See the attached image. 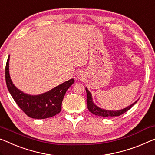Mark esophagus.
<instances>
[{
    "label": "esophagus",
    "instance_id": "esophagus-1",
    "mask_svg": "<svg viewBox=\"0 0 155 155\" xmlns=\"http://www.w3.org/2000/svg\"><path fill=\"white\" fill-rule=\"evenodd\" d=\"M78 77H78V78H81V77H82V76H81V75H78Z\"/></svg>",
    "mask_w": 155,
    "mask_h": 155
}]
</instances>
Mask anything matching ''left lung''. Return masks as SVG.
<instances>
[{
  "instance_id": "left-lung-1",
  "label": "left lung",
  "mask_w": 155,
  "mask_h": 155,
  "mask_svg": "<svg viewBox=\"0 0 155 155\" xmlns=\"http://www.w3.org/2000/svg\"><path fill=\"white\" fill-rule=\"evenodd\" d=\"M85 91H86L87 93V108H88L89 111L91 112L92 114H94L96 115H98V116H101V117H114V116H120L122 114H124V113L127 111L130 108L133 107L134 105L137 102L135 101L134 103L132 104L129 106L125 108H123V109L119 110H107L102 109V108H99L98 107L94 104L92 101V94L91 92H89L88 90H87L86 87H85Z\"/></svg>"
}]
</instances>
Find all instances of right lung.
Here are the masks:
<instances>
[{
  "label": "right lung",
  "mask_w": 155,
  "mask_h": 155,
  "mask_svg": "<svg viewBox=\"0 0 155 155\" xmlns=\"http://www.w3.org/2000/svg\"><path fill=\"white\" fill-rule=\"evenodd\" d=\"M8 56L5 66L7 87L14 100L28 116L35 119H45L58 114L61 110L62 101L66 91L74 82V79L65 81L54 88L39 95H30L24 93L15 86L9 74Z\"/></svg>",
  "instance_id": "add662e5"
}]
</instances>
